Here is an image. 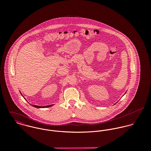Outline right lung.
<instances>
[{"mask_svg": "<svg viewBox=\"0 0 151 151\" xmlns=\"http://www.w3.org/2000/svg\"><path fill=\"white\" fill-rule=\"evenodd\" d=\"M21 93V92H20ZM22 94V93H21ZM32 106L35 107V108H48V107H50L52 106H53V105H47V106H37V105H32Z\"/></svg>", "mask_w": 151, "mask_h": 151, "instance_id": "1", "label": "right lung"}]
</instances>
